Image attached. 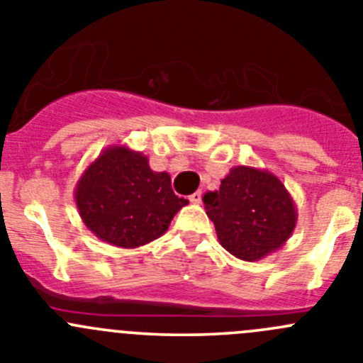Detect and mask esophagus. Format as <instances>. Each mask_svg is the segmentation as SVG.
I'll return each instance as SVG.
<instances>
[{
  "label": "esophagus",
  "mask_w": 363,
  "mask_h": 363,
  "mask_svg": "<svg viewBox=\"0 0 363 363\" xmlns=\"http://www.w3.org/2000/svg\"><path fill=\"white\" fill-rule=\"evenodd\" d=\"M189 202H191V203H195V206H199V203L202 202V191H196V193H193V195L189 196Z\"/></svg>",
  "instance_id": "obj_1"
}]
</instances>
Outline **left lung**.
<instances>
[{
  "label": "left lung",
  "mask_w": 363,
  "mask_h": 363,
  "mask_svg": "<svg viewBox=\"0 0 363 363\" xmlns=\"http://www.w3.org/2000/svg\"><path fill=\"white\" fill-rule=\"evenodd\" d=\"M207 216L227 252L255 262L277 252L293 235L298 209L275 174L260 168H230L220 189L203 195Z\"/></svg>",
  "instance_id": "obj_1"
}]
</instances>
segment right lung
<instances>
[{
	"label": "right lung",
	"mask_w": 363,
	"mask_h": 363,
	"mask_svg": "<svg viewBox=\"0 0 363 363\" xmlns=\"http://www.w3.org/2000/svg\"><path fill=\"white\" fill-rule=\"evenodd\" d=\"M74 200L88 230L118 248H138L157 239L188 206L174 193L167 172H154L147 156L125 145L106 147L88 164Z\"/></svg>",
	"instance_id": "right-lung-1"
}]
</instances>
